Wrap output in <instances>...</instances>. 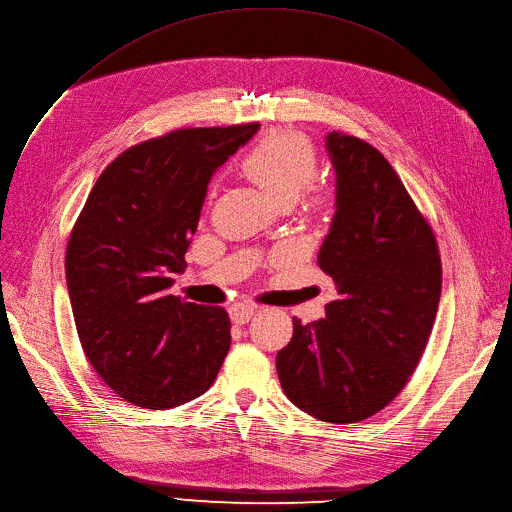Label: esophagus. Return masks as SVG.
I'll return each instance as SVG.
<instances>
[{
	"label": "esophagus",
	"instance_id": "1",
	"mask_svg": "<svg viewBox=\"0 0 512 512\" xmlns=\"http://www.w3.org/2000/svg\"><path fill=\"white\" fill-rule=\"evenodd\" d=\"M255 314V305L251 303H234L230 307V318L234 324H247Z\"/></svg>",
	"mask_w": 512,
	"mask_h": 512
}]
</instances>
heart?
Returning <instances> with one entry per match:
<instances>
[{"label":"heart","mask_w":512,"mask_h":512,"mask_svg":"<svg viewBox=\"0 0 512 512\" xmlns=\"http://www.w3.org/2000/svg\"><path fill=\"white\" fill-rule=\"evenodd\" d=\"M242 171L268 192L278 205H291L314 180L318 169L316 148L303 133L278 129L263 136L240 163ZM326 194L311 196V205L324 207Z\"/></svg>","instance_id":"b5f03b06"}]
</instances>
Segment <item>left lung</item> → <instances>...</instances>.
Wrapping results in <instances>:
<instances>
[{
  "label": "left lung",
  "instance_id": "8db88e82",
  "mask_svg": "<svg viewBox=\"0 0 512 512\" xmlns=\"http://www.w3.org/2000/svg\"><path fill=\"white\" fill-rule=\"evenodd\" d=\"M337 211L318 265L337 284L326 318L301 324L276 355L291 402L347 425L381 412L406 387L431 337L441 295L435 234L383 154L332 131Z\"/></svg>",
  "mask_w": 512,
  "mask_h": 512
}]
</instances>
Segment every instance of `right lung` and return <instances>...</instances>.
Segmentation results:
<instances>
[{"instance_id":"1","label":"right lung","mask_w":512,"mask_h":512,"mask_svg":"<svg viewBox=\"0 0 512 512\" xmlns=\"http://www.w3.org/2000/svg\"><path fill=\"white\" fill-rule=\"evenodd\" d=\"M259 123L175 129L127 148L98 177L66 247L81 347L125 402L165 410L203 395L230 349V318L169 295L186 270L217 167Z\"/></svg>"}]
</instances>
